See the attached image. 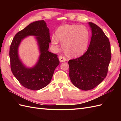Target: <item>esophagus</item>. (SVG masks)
I'll return each instance as SVG.
<instances>
[{"mask_svg":"<svg viewBox=\"0 0 121 121\" xmlns=\"http://www.w3.org/2000/svg\"><path fill=\"white\" fill-rule=\"evenodd\" d=\"M58 59L60 60V63H62V62H65L66 61V59H65V58L63 56H60L59 57H58Z\"/></svg>","mask_w":121,"mask_h":121,"instance_id":"obj_1","label":"esophagus"}]
</instances>
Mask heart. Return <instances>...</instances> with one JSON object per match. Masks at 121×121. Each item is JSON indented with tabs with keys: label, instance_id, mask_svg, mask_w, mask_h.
<instances>
[{
	"label": "heart",
	"instance_id": "1",
	"mask_svg": "<svg viewBox=\"0 0 121 121\" xmlns=\"http://www.w3.org/2000/svg\"><path fill=\"white\" fill-rule=\"evenodd\" d=\"M56 35H52V37L53 45L57 48L59 41L62 42L63 49L69 56L79 57L86 52L89 44L90 33L85 26H61L57 29Z\"/></svg>",
	"mask_w": 121,
	"mask_h": 121
}]
</instances>
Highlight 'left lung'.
Returning a JSON list of instances; mask_svg holds the SVG:
<instances>
[{
  "mask_svg": "<svg viewBox=\"0 0 121 121\" xmlns=\"http://www.w3.org/2000/svg\"><path fill=\"white\" fill-rule=\"evenodd\" d=\"M88 24L92 36L87 52L82 56L68 61L72 83L83 90L92 89L104 81L111 60L108 38L96 25Z\"/></svg>",
  "mask_w": 121,
  "mask_h": 121,
  "instance_id": "left-lung-1",
  "label": "left lung"
}]
</instances>
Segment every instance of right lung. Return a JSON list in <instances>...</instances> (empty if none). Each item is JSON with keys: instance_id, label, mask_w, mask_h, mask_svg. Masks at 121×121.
<instances>
[{"instance_id": "1", "label": "right lung", "mask_w": 121, "mask_h": 121, "mask_svg": "<svg viewBox=\"0 0 121 121\" xmlns=\"http://www.w3.org/2000/svg\"><path fill=\"white\" fill-rule=\"evenodd\" d=\"M30 35L35 36L40 53L37 63L32 67L25 65L18 55L21 42ZM50 42L49 30L43 20L31 23L14 36L9 50L11 70L20 84L26 88L38 90L48 85L52 80L60 61L57 55L48 51Z\"/></svg>"}]
</instances>
